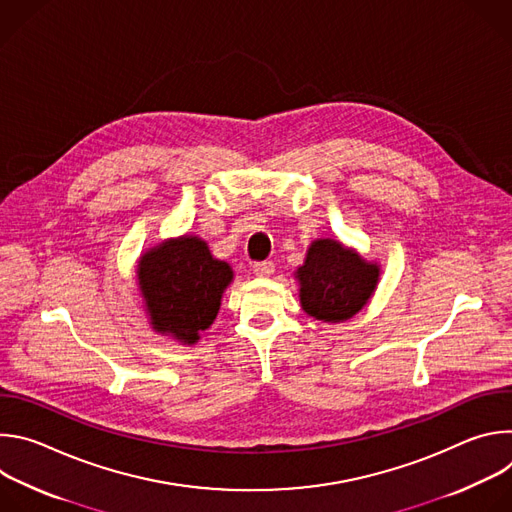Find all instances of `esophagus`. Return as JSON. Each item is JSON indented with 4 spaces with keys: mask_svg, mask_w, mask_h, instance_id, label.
Segmentation results:
<instances>
[{
    "mask_svg": "<svg viewBox=\"0 0 512 512\" xmlns=\"http://www.w3.org/2000/svg\"><path fill=\"white\" fill-rule=\"evenodd\" d=\"M273 271H275V265L271 261H259L253 265V273L259 277H269L273 275Z\"/></svg>",
    "mask_w": 512,
    "mask_h": 512,
    "instance_id": "obj_1",
    "label": "esophagus"
}]
</instances>
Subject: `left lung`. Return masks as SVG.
I'll use <instances>...</instances> for the list:
<instances>
[{
    "instance_id": "left-lung-1",
    "label": "left lung",
    "mask_w": 512,
    "mask_h": 512,
    "mask_svg": "<svg viewBox=\"0 0 512 512\" xmlns=\"http://www.w3.org/2000/svg\"><path fill=\"white\" fill-rule=\"evenodd\" d=\"M298 279L306 314L324 322H344L369 302L379 281V267L338 241L320 239L312 243Z\"/></svg>"
}]
</instances>
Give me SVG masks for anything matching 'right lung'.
Listing matches in <instances>:
<instances>
[{
    "instance_id": "1",
    "label": "right lung",
    "mask_w": 512,
    "mask_h": 512,
    "mask_svg": "<svg viewBox=\"0 0 512 512\" xmlns=\"http://www.w3.org/2000/svg\"><path fill=\"white\" fill-rule=\"evenodd\" d=\"M137 277L154 328L192 344L216 318L233 271L204 241L182 237L143 255Z\"/></svg>"
}]
</instances>
